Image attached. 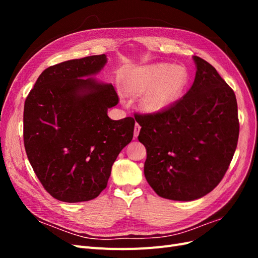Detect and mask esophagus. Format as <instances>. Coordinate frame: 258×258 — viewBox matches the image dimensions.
<instances>
[{
  "mask_svg": "<svg viewBox=\"0 0 258 258\" xmlns=\"http://www.w3.org/2000/svg\"><path fill=\"white\" fill-rule=\"evenodd\" d=\"M140 130H141V127H140V124H139V123H136V126H135V134H134L135 138H138V136H139V134H140Z\"/></svg>",
  "mask_w": 258,
  "mask_h": 258,
  "instance_id": "esophagus-1",
  "label": "esophagus"
}]
</instances>
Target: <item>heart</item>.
Segmentation results:
<instances>
[{"instance_id":"heart-1","label":"heart","mask_w":258,"mask_h":258,"mask_svg":"<svg viewBox=\"0 0 258 258\" xmlns=\"http://www.w3.org/2000/svg\"><path fill=\"white\" fill-rule=\"evenodd\" d=\"M188 73L181 66L154 63L138 67L128 74L124 88L134 96H141L140 106L147 113L167 110L182 95Z\"/></svg>"}]
</instances>
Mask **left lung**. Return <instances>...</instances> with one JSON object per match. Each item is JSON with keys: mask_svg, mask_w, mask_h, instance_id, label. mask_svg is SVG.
<instances>
[{"mask_svg": "<svg viewBox=\"0 0 258 258\" xmlns=\"http://www.w3.org/2000/svg\"><path fill=\"white\" fill-rule=\"evenodd\" d=\"M194 84L160 113L136 115L146 148L144 175L158 196L192 201L222 181L239 138L235 92L209 62L197 56Z\"/></svg>", "mask_w": 258, "mask_h": 258, "instance_id": "left-lung-1", "label": "left lung"}]
</instances>
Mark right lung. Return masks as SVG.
<instances>
[{
  "mask_svg": "<svg viewBox=\"0 0 258 258\" xmlns=\"http://www.w3.org/2000/svg\"><path fill=\"white\" fill-rule=\"evenodd\" d=\"M105 54L61 62L38 76L23 111V141L36 176L63 202L95 199L117 156L134 138L135 119L113 120L118 103L112 84L93 79Z\"/></svg>",
  "mask_w": 258,
  "mask_h": 258,
  "instance_id": "right-lung-1",
  "label": "right lung"
}]
</instances>
